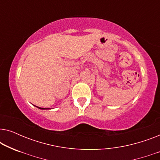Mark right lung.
I'll use <instances>...</instances> for the list:
<instances>
[{
  "instance_id": "add662e5",
  "label": "right lung",
  "mask_w": 160,
  "mask_h": 160,
  "mask_svg": "<svg viewBox=\"0 0 160 160\" xmlns=\"http://www.w3.org/2000/svg\"><path fill=\"white\" fill-rule=\"evenodd\" d=\"M38 108H40V109H49V108H40V107H38Z\"/></svg>"
}]
</instances>
